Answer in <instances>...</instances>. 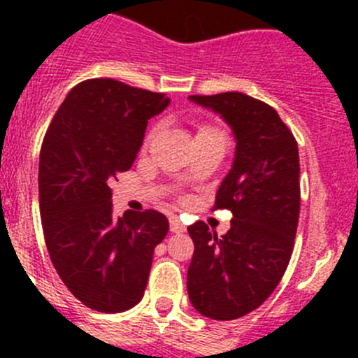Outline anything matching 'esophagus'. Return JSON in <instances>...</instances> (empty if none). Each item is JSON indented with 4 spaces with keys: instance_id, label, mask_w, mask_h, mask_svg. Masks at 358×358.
Segmentation results:
<instances>
[{
    "instance_id": "obj_1",
    "label": "esophagus",
    "mask_w": 358,
    "mask_h": 358,
    "mask_svg": "<svg viewBox=\"0 0 358 358\" xmlns=\"http://www.w3.org/2000/svg\"><path fill=\"white\" fill-rule=\"evenodd\" d=\"M169 229H171L173 234L185 232V225H183V223L180 222V220L176 218V216H171V218H169Z\"/></svg>"
}]
</instances>
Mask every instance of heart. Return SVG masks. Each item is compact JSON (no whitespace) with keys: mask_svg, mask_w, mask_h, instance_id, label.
<instances>
[{"mask_svg":"<svg viewBox=\"0 0 358 358\" xmlns=\"http://www.w3.org/2000/svg\"><path fill=\"white\" fill-rule=\"evenodd\" d=\"M213 133H216V131H215V129H213V128H209V126H201L199 131H197V136H201V135H213ZM152 135H154V131L150 133L149 138H150V136H152Z\"/></svg>","mask_w":358,"mask_h":358,"instance_id":"heart-1","label":"heart"}]
</instances>
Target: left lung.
<instances>
[{"instance_id": "8db88e82", "label": "left lung", "mask_w": 358, "mask_h": 358, "mask_svg": "<svg viewBox=\"0 0 358 358\" xmlns=\"http://www.w3.org/2000/svg\"><path fill=\"white\" fill-rule=\"evenodd\" d=\"M232 128L236 157L213 209H230L218 237L204 222L189 227L194 255L187 291L197 312L234 320L258 308L279 286L299 218L298 143L277 110L239 92L189 96Z\"/></svg>"}]
</instances>
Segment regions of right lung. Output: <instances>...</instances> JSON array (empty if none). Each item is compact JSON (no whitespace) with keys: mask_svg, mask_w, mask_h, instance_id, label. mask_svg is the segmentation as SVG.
I'll return each instance as SVG.
<instances>
[{"mask_svg":"<svg viewBox=\"0 0 358 358\" xmlns=\"http://www.w3.org/2000/svg\"><path fill=\"white\" fill-rule=\"evenodd\" d=\"M164 93L115 79H86L53 115L39 154V211L50 258L88 308L117 313L145 292L154 249L169 230L154 209L112 211L110 180L128 171Z\"/></svg>","mask_w":358,"mask_h":358,"instance_id":"1","label":"right lung"}]
</instances>
